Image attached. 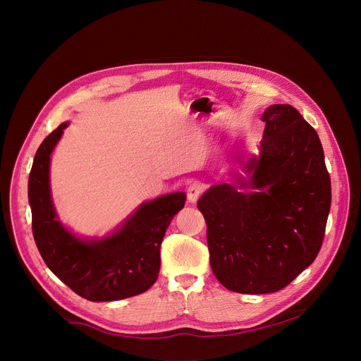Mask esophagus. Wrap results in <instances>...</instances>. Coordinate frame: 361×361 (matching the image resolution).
I'll return each instance as SVG.
<instances>
[{"instance_id": "esophagus-1", "label": "esophagus", "mask_w": 361, "mask_h": 361, "mask_svg": "<svg viewBox=\"0 0 361 361\" xmlns=\"http://www.w3.org/2000/svg\"><path fill=\"white\" fill-rule=\"evenodd\" d=\"M203 190H204V185L202 183H199V181L191 183L188 185V188H187V199H188V202H191V203L197 202V199L203 193Z\"/></svg>"}]
</instances>
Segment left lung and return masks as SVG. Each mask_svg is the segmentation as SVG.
<instances>
[{
	"label": "left lung",
	"mask_w": 361,
	"mask_h": 361,
	"mask_svg": "<svg viewBox=\"0 0 361 361\" xmlns=\"http://www.w3.org/2000/svg\"><path fill=\"white\" fill-rule=\"evenodd\" d=\"M259 157L245 166L243 193L209 188L197 207L207 225L210 266L228 290L273 293L317 258L331 207V178L317 130L290 104L270 106Z\"/></svg>",
	"instance_id": "obj_1"
}]
</instances>
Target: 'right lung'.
Instances as JSON below:
<instances>
[{
  "label": "right lung",
  "instance_id": "add662e5",
  "mask_svg": "<svg viewBox=\"0 0 361 361\" xmlns=\"http://www.w3.org/2000/svg\"><path fill=\"white\" fill-rule=\"evenodd\" d=\"M66 126L59 125L44 137L29 176L37 250L52 273L87 300L110 302L147 292L158 279L162 238L184 207L185 195L171 193L143 203L111 236L102 241H80L56 221L49 190L51 154Z\"/></svg>",
  "mask_w": 361,
  "mask_h": 361
}]
</instances>
